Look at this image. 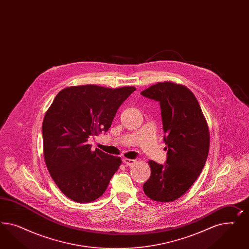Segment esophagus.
Masks as SVG:
<instances>
[{
  "instance_id": "obj_1",
  "label": "esophagus",
  "mask_w": 249,
  "mask_h": 249,
  "mask_svg": "<svg viewBox=\"0 0 249 249\" xmlns=\"http://www.w3.org/2000/svg\"><path fill=\"white\" fill-rule=\"evenodd\" d=\"M123 162L126 166H131L135 163L136 160L131 159H123Z\"/></svg>"
}]
</instances>
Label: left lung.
Segmentation results:
<instances>
[{
  "label": "left lung",
  "instance_id": "1",
  "mask_svg": "<svg viewBox=\"0 0 249 249\" xmlns=\"http://www.w3.org/2000/svg\"><path fill=\"white\" fill-rule=\"evenodd\" d=\"M160 103L164 131L165 164L149 160L151 177L143 184L153 201L172 202L183 196L204 169L210 134L201 107L186 87L162 82L141 93Z\"/></svg>",
  "mask_w": 249,
  "mask_h": 249
}]
</instances>
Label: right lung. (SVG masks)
Listing matches in <instances>:
<instances>
[{
	"mask_svg": "<svg viewBox=\"0 0 249 249\" xmlns=\"http://www.w3.org/2000/svg\"><path fill=\"white\" fill-rule=\"evenodd\" d=\"M134 87L107 89L95 85L61 90L46 111L42 126L44 157L61 192L76 203H89L105 193L121 160L88 141L110 128L117 110Z\"/></svg>",
	"mask_w": 249,
	"mask_h": 249,
	"instance_id": "obj_1",
	"label": "right lung"
}]
</instances>
